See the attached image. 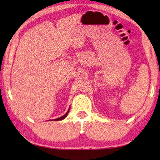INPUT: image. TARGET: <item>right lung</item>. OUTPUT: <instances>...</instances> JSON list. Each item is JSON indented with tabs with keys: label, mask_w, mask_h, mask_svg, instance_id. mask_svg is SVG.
<instances>
[{
	"label": "right lung",
	"mask_w": 160,
	"mask_h": 160,
	"mask_svg": "<svg viewBox=\"0 0 160 160\" xmlns=\"http://www.w3.org/2000/svg\"><path fill=\"white\" fill-rule=\"evenodd\" d=\"M69 110L67 111V113L64 114L63 116H62V117H60V118H57V119H54L53 120H55V121H58V120H63V119H64L66 118V116L67 115V114H68V113H69Z\"/></svg>",
	"instance_id": "add662e5"
}]
</instances>
